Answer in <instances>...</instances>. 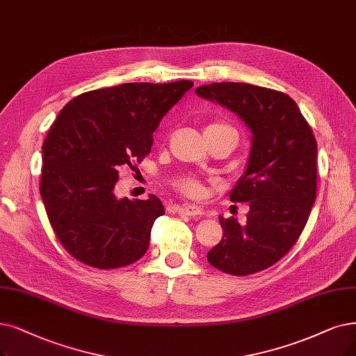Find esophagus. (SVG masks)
I'll return each mask as SVG.
<instances>
[{"instance_id": "esophagus-1", "label": "esophagus", "mask_w": 356, "mask_h": 356, "mask_svg": "<svg viewBox=\"0 0 356 356\" xmlns=\"http://www.w3.org/2000/svg\"><path fill=\"white\" fill-rule=\"evenodd\" d=\"M175 209L179 215H186V216L203 215V209L200 206H195V204H182V206H177Z\"/></svg>"}]
</instances>
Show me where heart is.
<instances>
[{
	"instance_id": "b5f03b06",
	"label": "heart",
	"mask_w": 356,
	"mask_h": 356,
	"mask_svg": "<svg viewBox=\"0 0 356 356\" xmlns=\"http://www.w3.org/2000/svg\"><path fill=\"white\" fill-rule=\"evenodd\" d=\"M215 130H232V129L229 125L220 124V122H213L206 127V131H215ZM174 187L188 197H200L203 194L202 184L191 177H182L175 179Z\"/></svg>"
}]
</instances>
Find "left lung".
Here are the masks:
<instances>
[{
  "instance_id": "1",
  "label": "left lung",
  "mask_w": 356,
  "mask_h": 356,
  "mask_svg": "<svg viewBox=\"0 0 356 356\" xmlns=\"http://www.w3.org/2000/svg\"><path fill=\"white\" fill-rule=\"evenodd\" d=\"M195 95L236 113L251 131L244 175L229 197L250 203L247 223L219 216L223 238L207 252L225 273L273 266L300 238L317 194V141L288 95L247 83H211Z\"/></svg>"
}]
</instances>
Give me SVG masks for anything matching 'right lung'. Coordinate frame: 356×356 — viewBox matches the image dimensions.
I'll use <instances>...</instances> for the list:
<instances>
[{"label":"right lung","instance_id":"obj_1","mask_svg":"<svg viewBox=\"0 0 356 356\" xmlns=\"http://www.w3.org/2000/svg\"><path fill=\"white\" fill-rule=\"evenodd\" d=\"M193 81L124 83L81 93L60 111L42 146L40 195L63 247L96 268L129 266L145 255L158 197L118 198L120 166L140 162L165 113Z\"/></svg>","mask_w":356,"mask_h":356}]
</instances>
